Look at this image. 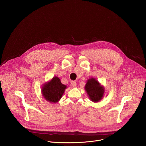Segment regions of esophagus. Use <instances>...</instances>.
<instances>
[{
    "label": "esophagus",
    "instance_id": "esophagus-1",
    "mask_svg": "<svg viewBox=\"0 0 146 146\" xmlns=\"http://www.w3.org/2000/svg\"><path fill=\"white\" fill-rule=\"evenodd\" d=\"M71 84L73 87H76V82L74 81H72L71 82Z\"/></svg>",
    "mask_w": 146,
    "mask_h": 146
}]
</instances>
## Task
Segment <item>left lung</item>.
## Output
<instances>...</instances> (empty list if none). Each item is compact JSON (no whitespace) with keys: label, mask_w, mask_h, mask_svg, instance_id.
Returning <instances> with one entry per match:
<instances>
[{"label":"left lung","mask_w":146,"mask_h":146,"mask_svg":"<svg viewBox=\"0 0 146 146\" xmlns=\"http://www.w3.org/2000/svg\"><path fill=\"white\" fill-rule=\"evenodd\" d=\"M85 90L90 100L94 102L100 101L105 94V88L94 78H91L87 80Z\"/></svg>","instance_id":"1"}]
</instances>
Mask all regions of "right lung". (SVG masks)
I'll return each mask as SVG.
<instances>
[{
  "instance_id": "obj_1",
  "label": "right lung",
  "mask_w": 146,
  "mask_h": 146,
  "mask_svg": "<svg viewBox=\"0 0 146 146\" xmlns=\"http://www.w3.org/2000/svg\"><path fill=\"white\" fill-rule=\"evenodd\" d=\"M66 88V86L62 84L58 77H54L50 81L44 84L41 93L47 101L56 103L62 98Z\"/></svg>"
}]
</instances>
